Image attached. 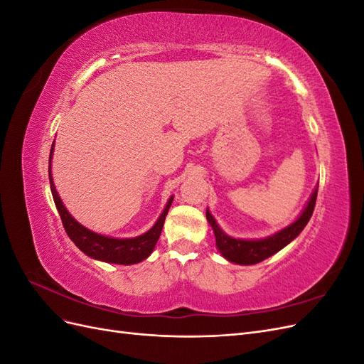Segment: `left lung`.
<instances>
[{
	"mask_svg": "<svg viewBox=\"0 0 364 364\" xmlns=\"http://www.w3.org/2000/svg\"><path fill=\"white\" fill-rule=\"evenodd\" d=\"M317 188L316 186L313 194L308 199L302 213L299 214L293 223L279 229L278 232H274L269 237L264 238H255V240H245V238H234L228 235L225 230L218 226L213 214L206 209V220L211 225L215 237V246L218 252L222 253V257L234 264H240V266H250V264H258L269 257L274 255V253L284 249L287 245L299 235L306 223L310 222V218L314 211L316 197H317Z\"/></svg>",
	"mask_w": 364,
	"mask_h": 364,
	"instance_id": "obj_1",
	"label": "left lung"
}]
</instances>
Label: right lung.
I'll use <instances>...</instances> for the list:
<instances>
[{"label":"right lung","instance_id":"add662e5","mask_svg":"<svg viewBox=\"0 0 364 364\" xmlns=\"http://www.w3.org/2000/svg\"><path fill=\"white\" fill-rule=\"evenodd\" d=\"M53 151H54V142L51 146L50 165H48L50 188H51L54 203H56V208L60 214L63 228H65V230H67L68 237L73 240V243L79 247L85 253V255L91 257L94 259H98V261H103V262L130 266V264H136V262H141L146 258H149L150 253L153 252V249H155V246L158 243L161 230L164 228L165 217H167V214H168V209L171 206L174 196H171L168 199L162 214L156 220V223L153 225L144 234H141L134 238H115V237L97 234V232H94V230L87 229L77 222V220L68 213V209L65 208L63 202L60 200L59 193L56 190V185H54V182H53V174H51Z\"/></svg>","mask_w":364,"mask_h":364}]
</instances>
